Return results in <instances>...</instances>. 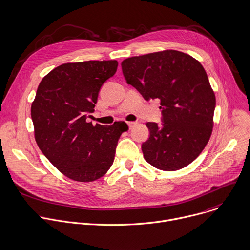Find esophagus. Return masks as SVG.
Segmentation results:
<instances>
[{"instance_id": "34e87169", "label": "esophagus", "mask_w": 250, "mask_h": 250, "mask_svg": "<svg viewBox=\"0 0 250 250\" xmlns=\"http://www.w3.org/2000/svg\"><path fill=\"white\" fill-rule=\"evenodd\" d=\"M127 124H128V126H129V128L130 129H132L135 125H137V122H134V121H129V122H127Z\"/></svg>"}]
</instances>
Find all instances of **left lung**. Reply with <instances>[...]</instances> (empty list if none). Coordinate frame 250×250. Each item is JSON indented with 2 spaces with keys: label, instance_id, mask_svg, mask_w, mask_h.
<instances>
[{
  "label": "left lung",
  "instance_id": "8db88e82",
  "mask_svg": "<svg viewBox=\"0 0 250 250\" xmlns=\"http://www.w3.org/2000/svg\"><path fill=\"white\" fill-rule=\"evenodd\" d=\"M121 67L127 83L145 99L161 101L164 124L146 123L144 159L165 171L187 167L201 154L214 127L216 96L205 69L176 50L127 58Z\"/></svg>",
  "mask_w": 250,
  "mask_h": 250
}]
</instances>
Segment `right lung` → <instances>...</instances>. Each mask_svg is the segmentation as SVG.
I'll use <instances>...</instances> for the list:
<instances>
[{
  "mask_svg": "<svg viewBox=\"0 0 250 250\" xmlns=\"http://www.w3.org/2000/svg\"><path fill=\"white\" fill-rule=\"evenodd\" d=\"M118 62L66 63L40 82L31 104L34 138L43 155L72 180L91 182L113 164L126 123L104 126L87 122L99 89L117 71Z\"/></svg>",
  "mask_w": 250,
  "mask_h": 250,
  "instance_id": "add662e5",
  "label": "right lung"
}]
</instances>
